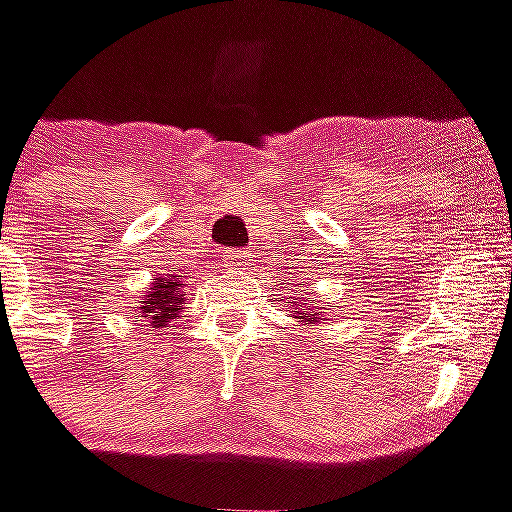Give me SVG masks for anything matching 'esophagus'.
Returning a JSON list of instances; mask_svg holds the SVG:
<instances>
[{"label":"esophagus","instance_id":"obj_1","mask_svg":"<svg viewBox=\"0 0 512 512\" xmlns=\"http://www.w3.org/2000/svg\"><path fill=\"white\" fill-rule=\"evenodd\" d=\"M247 263H249V255L247 252H244V249H228L226 255H223V265H226V268H247Z\"/></svg>","mask_w":512,"mask_h":512}]
</instances>
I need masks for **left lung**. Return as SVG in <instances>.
Instances as JSON below:
<instances>
[{
  "label": "left lung",
  "instance_id": "8db88e82",
  "mask_svg": "<svg viewBox=\"0 0 512 512\" xmlns=\"http://www.w3.org/2000/svg\"><path fill=\"white\" fill-rule=\"evenodd\" d=\"M292 313H294V318H299V321H310L313 323L315 321V307H313V299L310 297H305V294H302V297H297L292 302Z\"/></svg>",
  "mask_w": 512,
  "mask_h": 512
}]
</instances>
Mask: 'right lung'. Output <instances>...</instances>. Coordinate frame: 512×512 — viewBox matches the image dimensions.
Segmentation results:
<instances>
[{
    "label": "right lung",
    "mask_w": 512,
    "mask_h": 512,
    "mask_svg": "<svg viewBox=\"0 0 512 512\" xmlns=\"http://www.w3.org/2000/svg\"><path fill=\"white\" fill-rule=\"evenodd\" d=\"M178 310H184V294H178V281L162 278L147 292V302L141 305V318H147L152 328L168 326L170 318H176Z\"/></svg>",
    "instance_id": "right-lung-1"
}]
</instances>
